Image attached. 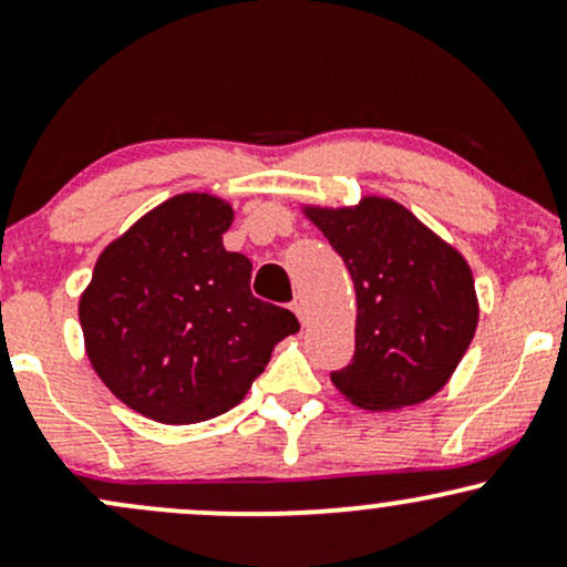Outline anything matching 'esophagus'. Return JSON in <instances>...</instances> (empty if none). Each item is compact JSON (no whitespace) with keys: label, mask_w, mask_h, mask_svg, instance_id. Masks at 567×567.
Returning <instances> with one entry per match:
<instances>
[{"label":"esophagus","mask_w":567,"mask_h":567,"mask_svg":"<svg viewBox=\"0 0 567 567\" xmlns=\"http://www.w3.org/2000/svg\"><path fill=\"white\" fill-rule=\"evenodd\" d=\"M290 309H292V311H296V317H298V320H301V322H306V303H303V298H301V296H298V298H296V301H292V303H290Z\"/></svg>","instance_id":"1"}]
</instances>
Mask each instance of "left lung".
<instances>
[{
    "instance_id": "1",
    "label": "left lung",
    "mask_w": 567,
    "mask_h": 567,
    "mask_svg": "<svg viewBox=\"0 0 567 567\" xmlns=\"http://www.w3.org/2000/svg\"><path fill=\"white\" fill-rule=\"evenodd\" d=\"M303 213L343 258L357 292L354 357L330 373L338 392L365 410H400L437 394L480 320L464 256L386 197Z\"/></svg>"
}]
</instances>
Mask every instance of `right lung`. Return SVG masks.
I'll return each instance as SVG.
<instances>
[{
  "label": "right lung",
  "instance_id": "add662e5",
  "mask_svg": "<svg viewBox=\"0 0 567 567\" xmlns=\"http://www.w3.org/2000/svg\"><path fill=\"white\" fill-rule=\"evenodd\" d=\"M229 202L178 194L97 258L80 298L84 349L127 408L197 424L243 402L296 315L250 292L252 264L224 247Z\"/></svg>",
  "mask_w": 567,
  "mask_h": 567
}]
</instances>
